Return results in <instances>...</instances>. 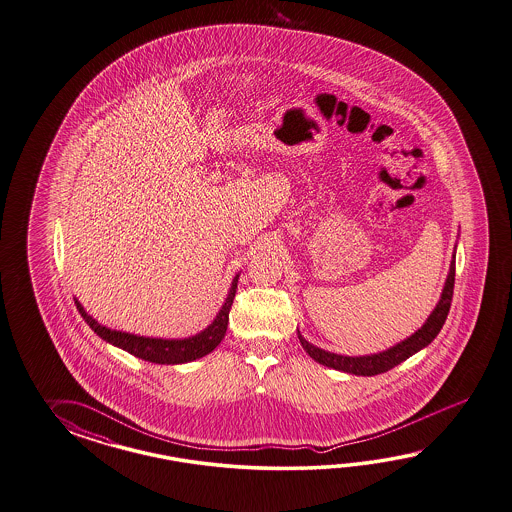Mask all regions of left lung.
Wrapping results in <instances>:
<instances>
[{
	"mask_svg": "<svg viewBox=\"0 0 512 512\" xmlns=\"http://www.w3.org/2000/svg\"><path fill=\"white\" fill-rule=\"evenodd\" d=\"M455 250H457V246H455ZM453 285H455V251H453V261L449 264V274L446 277L437 307L433 309L429 318L425 320V324L416 333H412L411 337L401 340L396 346L385 349V351L372 353V355H361V357H348V355H338V353H331V351L314 346L309 340L303 338L300 329H298V338H300L301 346L311 355L312 359L324 364L327 368H335L338 372L353 375L385 374L394 366H398L399 362L407 361L414 353L429 346L437 338L442 325L448 318L451 298H453Z\"/></svg>",
	"mask_w": 512,
	"mask_h": 512,
	"instance_id": "left-lung-1",
	"label": "left lung"
}]
</instances>
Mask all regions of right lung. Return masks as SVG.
I'll return each instance as SVG.
<instances>
[{
	"label": "right lung",
	"mask_w": 512,
	"mask_h": 512,
	"mask_svg": "<svg viewBox=\"0 0 512 512\" xmlns=\"http://www.w3.org/2000/svg\"><path fill=\"white\" fill-rule=\"evenodd\" d=\"M237 283L238 274L235 275L231 288H229V294L225 298L222 309L216 314V318L203 331L196 333L194 337L187 338L140 337L133 333L109 329L105 325L98 324L83 309V305L79 301L75 300V305H77V311L81 312L83 320L90 325V329L116 348L124 349L142 361L155 362V364H185V362L196 361V359L209 355L212 349L222 342L225 331H227V324H229V311H231V305H233L235 294H237Z\"/></svg>",
	"instance_id": "obj_1"
}]
</instances>
